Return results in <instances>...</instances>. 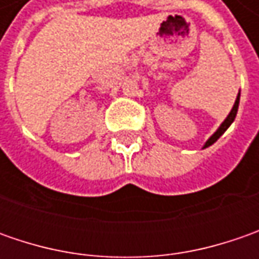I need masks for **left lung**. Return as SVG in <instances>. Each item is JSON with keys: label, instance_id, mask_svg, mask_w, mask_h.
Segmentation results:
<instances>
[{"label": "left lung", "instance_id": "left-lung-1", "mask_svg": "<svg viewBox=\"0 0 259 259\" xmlns=\"http://www.w3.org/2000/svg\"><path fill=\"white\" fill-rule=\"evenodd\" d=\"M239 98H241V92L238 94V96H236V101H235L234 106H232V109H231V112H229V115L225 118V121L222 122V124L219 125V128L214 131L213 134L209 137V140L204 143V145L202 147V148H207V147H210L212 144H214L218 140H219V137H222V134H224L225 131L231 126V124L235 121V116H236V112H238V106H239Z\"/></svg>", "mask_w": 259, "mask_h": 259}]
</instances>
